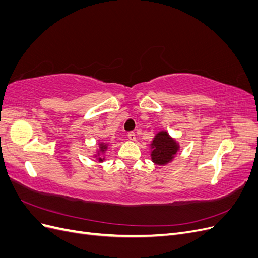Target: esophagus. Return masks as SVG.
<instances>
[{"label": "esophagus", "instance_id": "obj_1", "mask_svg": "<svg viewBox=\"0 0 258 258\" xmlns=\"http://www.w3.org/2000/svg\"><path fill=\"white\" fill-rule=\"evenodd\" d=\"M128 138H129V140H131V141H135L136 140V134L134 131H131V132H128Z\"/></svg>", "mask_w": 258, "mask_h": 258}]
</instances>
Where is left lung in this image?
I'll return each mask as SVG.
<instances>
[{"label":"left lung","mask_w":258,"mask_h":258,"mask_svg":"<svg viewBox=\"0 0 258 258\" xmlns=\"http://www.w3.org/2000/svg\"><path fill=\"white\" fill-rule=\"evenodd\" d=\"M152 146V160L156 165H166L174 158L178 151V144L169 136L167 131H159L155 136Z\"/></svg>","instance_id":"1"}]
</instances>
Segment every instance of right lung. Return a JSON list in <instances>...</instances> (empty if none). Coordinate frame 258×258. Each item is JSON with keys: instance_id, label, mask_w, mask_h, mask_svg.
Here are the masks:
<instances>
[{"instance_id": "1", "label": "right lung", "mask_w": 258, "mask_h": 258, "mask_svg": "<svg viewBox=\"0 0 258 258\" xmlns=\"http://www.w3.org/2000/svg\"><path fill=\"white\" fill-rule=\"evenodd\" d=\"M106 148H107V145L105 144V143H100V151L101 152H104L105 150H106ZM99 155V154H98ZM98 160L100 161V162H102L103 160H104V158H102V157H99L98 158Z\"/></svg>"}]
</instances>
